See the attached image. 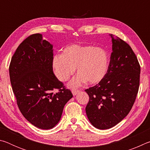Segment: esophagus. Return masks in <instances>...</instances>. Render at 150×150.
<instances>
[{
    "mask_svg": "<svg viewBox=\"0 0 150 150\" xmlns=\"http://www.w3.org/2000/svg\"><path fill=\"white\" fill-rule=\"evenodd\" d=\"M79 92V90H72V94L73 96H75Z\"/></svg>",
    "mask_w": 150,
    "mask_h": 150,
    "instance_id": "34e87169",
    "label": "esophagus"
}]
</instances>
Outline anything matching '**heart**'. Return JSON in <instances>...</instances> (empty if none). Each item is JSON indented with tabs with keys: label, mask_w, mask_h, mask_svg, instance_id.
Here are the masks:
<instances>
[{
	"label": "heart",
	"mask_w": 150,
	"mask_h": 150,
	"mask_svg": "<svg viewBox=\"0 0 150 150\" xmlns=\"http://www.w3.org/2000/svg\"><path fill=\"white\" fill-rule=\"evenodd\" d=\"M52 65L56 77L63 82L69 79L77 67L79 73L68 84L75 88L87 81L91 84L100 82L107 72L108 55L102 47L75 44L65 48L63 54L55 55Z\"/></svg>",
	"instance_id": "heart-1"
}]
</instances>
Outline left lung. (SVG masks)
Listing matches in <instances>:
<instances>
[{
	"label": "left lung",
	"instance_id": "obj_1",
	"mask_svg": "<svg viewBox=\"0 0 150 150\" xmlns=\"http://www.w3.org/2000/svg\"><path fill=\"white\" fill-rule=\"evenodd\" d=\"M112 52L106 74L97 85L86 89L89 100L86 114L93 126L106 130L128 115L139 86L140 65L131 47L110 34Z\"/></svg>",
	"mask_w": 150,
	"mask_h": 150
}]
</instances>
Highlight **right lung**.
Segmentation results:
<instances>
[{
    "mask_svg": "<svg viewBox=\"0 0 150 150\" xmlns=\"http://www.w3.org/2000/svg\"><path fill=\"white\" fill-rule=\"evenodd\" d=\"M53 45L35 34L25 39L16 50L9 66L12 91L20 112L37 128L49 130L62 117L71 91L53 71ZM55 88L56 93H52Z\"/></svg>",
    "mask_w": 150,
    "mask_h": 150,
    "instance_id": "add662e5",
    "label": "right lung"
}]
</instances>
